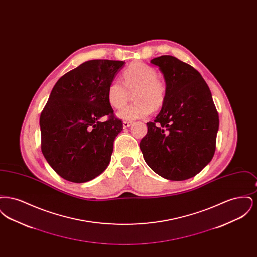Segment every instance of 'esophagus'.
I'll use <instances>...</instances> for the list:
<instances>
[{
  "mask_svg": "<svg viewBox=\"0 0 257 257\" xmlns=\"http://www.w3.org/2000/svg\"><path fill=\"white\" fill-rule=\"evenodd\" d=\"M131 121H123V128H128L131 126Z\"/></svg>",
  "mask_w": 257,
  "mask_h": 257,
  "instance_id": "1",
  "label": "esophagus"
}]
</instances>
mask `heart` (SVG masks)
I'll list each match as a JSON object with an SVG mask.
<instances>
[{
	"instance_id": "1",
	"label": "heart",
	"mask_w": 257,
	"mask_h": 257,
	"mask_svg": "<svg viewBox=\"0 0 257 257\" xmlns=\"http://www.w3.org/2000/svg\"><path fill=\"white\" fill-rule=\"evenodd\" d=\"M123 82L118 79L111 80L106 96L110 107L119 109L128 99V91L136 89L133 95L135 103L125 106L117 112V116L123 120H135L148 116L152 108L157 110L162 107L166 89L158 81L157 71L144 62L131 63L122 74Z\"/></svg>"
}]
</instances>
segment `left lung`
I'll use <instances>...</instances> for the list:
<instances>
[{
    "instance_id": "8db88e82",
    "label": "left lung",
    "mask_w": 257,
    "mask_h": 257,
    "mask_svg": "<svg viewBox=\"0 0 257 257\" xmlns=\"http://www.w3.org/2000/svg\"><path fill=\"white\" fill-rule=\"evenodd\" d=\"M150 62L166 82L162 110L140 143L144 159L160 176L181 181L207 166L216 150L219 114L211 91L193 66L172 56Z\"/></svg>"
}]
</instances>
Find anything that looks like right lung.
<instances>
[{"mask_svg":"<svg viewBox=\"0 0 257 257\" xmlns=\"http://www.w3.org/2000/svg\"><path fill=\"white\" fill-rule=\"evenodd\" d=\"M122 61L92 60L64 74L40 114L41 151L63 179L84 183L107 169L115 137L122 131L106 90ZM104 116L108 118L102 122Z\"/></svg>","mask_w":257,"mask_h":257,"instance_id":"obj_1","label":"right lung"}]
</instances>
